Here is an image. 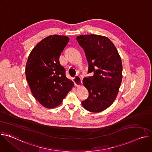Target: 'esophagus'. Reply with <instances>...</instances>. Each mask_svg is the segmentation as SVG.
Wrapping results in <instances>:
<instances>
[{
  "instance_id": "34e87169",
  "label": "esophagus",
  "mask_w": 152,
  "mask_h": 152,
  "mask_svg": "<svg viewBox=\"0 0 152 152\" xmlns=\"http://www.w3.org/2000/svg\"><path fill=\"white\" fill-rule=\"evenodd\" d=\"M73 82L75 84L76 86H79L81 85L82 83V79L81 77L79 76H76L74 79H73Z\"/></svg>"
}]
</instances>
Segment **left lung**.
Returning <instances> with one entry per match:
<instances>
[{"label":"left lung","mask_w":152,"mask_h":152,"mask_svg":"<svg viewBox=\"0 0 152 152\" xmlns=\"http://www.w3.org/2000/svg\"><path fill=\"white\" fill-rule=\"evenodd\" d=\"M88 63L89 73L83 83L89 93L82 102L85 110L100 113L110 107L116 99L122 81V62L119 53L108 38L94 34L76 37Z\"/></svg>","instance_id":"obj_1"}]
</instances>
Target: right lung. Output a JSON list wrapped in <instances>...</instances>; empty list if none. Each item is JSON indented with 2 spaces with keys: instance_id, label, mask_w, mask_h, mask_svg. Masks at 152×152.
<instances>
[{
  "instance_id": "obj_1",
  "label": "right lung",
  "mask_w": 152,
  "mask_h": 152,
  "mask_svg": "<svg viewBox=\"0 0 152 152\" xmlns=\"http://www.w3.org/2000/svg\"><path fill=\"white\" fill-rule=\"evenodd\" d=\"M69 41L64 35L47 37L34 47L26 62V77L32 94L47 108L59 105L74 85L59 61Z\"/></svg>"
}]
</instances>
